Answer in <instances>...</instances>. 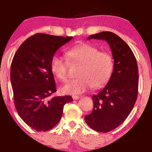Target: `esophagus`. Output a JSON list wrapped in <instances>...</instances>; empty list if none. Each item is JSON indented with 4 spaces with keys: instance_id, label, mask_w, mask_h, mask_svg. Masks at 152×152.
I'll list each match as a JSON object with an SVG mask.
<instances>
[{
    "instance_id": "34e87169",
    "label": "esophagus",
    "mask_w": 152,
    "mask_h": 152,
    "mask_svg": "<svg viewBox=\"0 0 152 152\" xmlns=\"http://www.w3.org/2000/svg\"><path fill=\"white\" fill-rule=\"evenodd\" d=\"M72 98H73V100H77V99H79V96H76V95H73V96H72Z\"/></svg>"
}]
</instances>
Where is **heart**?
Instances as JSON below:
<instances>
[{"label": "heart", "instance_id": "b5f03b06", "mask_svg": "<svg viewBox=\"0 0 152 152\" xmlns=\"http://www.w3.org/2000/svg\"><path fill=\"white\" fill-rule=\"evenodd\" d=\"M67 59L71 65H81L78 70L79 78L61 87L64 94H80L93 87L104 86L111 78L114 61L111 54L100 51L97 47L88 43H80L66 52ZM53 76L62 82L69 78V63L62 56H55L50 62Z\"/></svg>", "mask_w": 152, "mask_h": 152}]
</instances>
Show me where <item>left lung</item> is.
Returning a JSON list of instances; mask_svg holds the SVG:
<instances>
[{
	"mask_svg": "<svg viewBox=\"0 0 152 152\" xmlns=\"http://www.w3.org/2000/svg\"><path fill=\"white\" fill-rule=\"evenodd\" d=\"M92 39L108 42L114 68L107 85L92 96L93 111L85 120L93 129L108 132L123 123L134 107L138 93V67L132 50L117 34L103 31L87 38Z\"/></svg>",
	"mask_w": 152,
	"mask_h": 152,
	"instance_id": "1",
	"label": "left lung"
}]
</instances>
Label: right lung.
<instances>
[{"label": "right lung", "instance_id": "right-lung-1", "mask_svg": "<svg viewBox=\"0 0 152 152\" xmlns=\"http://www.w3.org/2000/svg\"><path fill=\"white\" fill-rule=\"evenodd\" d=\"M73 37L36 34L24 41L14 56L10 79L15 108L24 122L37 132L59 123L64 105L71 96H55L56 84L50 62L56 50Z\"/></svg>", "mask_w": 152, "mask_h": 152}]
</instances>
